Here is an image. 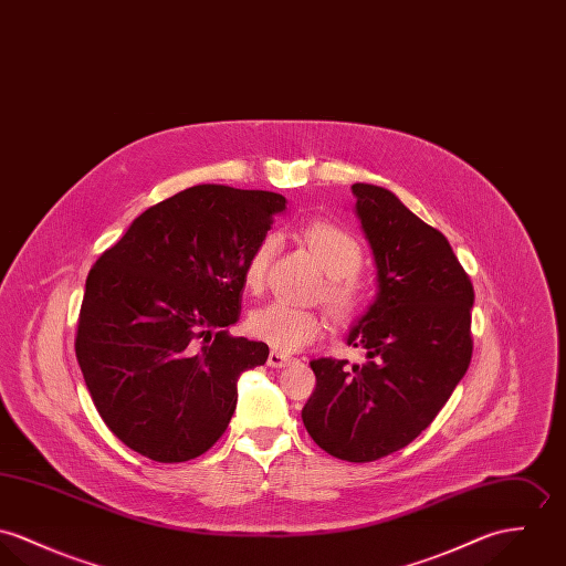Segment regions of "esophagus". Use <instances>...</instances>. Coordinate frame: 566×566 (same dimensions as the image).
Here are the masks:
<instances>
[{
    "mask_svg": "<svg viewBox=\"0 0 566 566\" xmlns=\"http://www.w3.org/2000/svg\"><path fill=\"white\" fill-rule=\"evenodd\" d=\"M291 356L289 354H282V352H271L269 354V358H266V365L269 367H275V369H280V367H286V365H291Z\"/></svg>",
    "mask_w": 566,
    "mask_h": 566,
    "instance_id": "1",
    "label": "esophagus"
}]
</instances>
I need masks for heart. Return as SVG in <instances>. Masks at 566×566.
Instances as JSON below:
<instances>
[{
    "mask_svg": "<svg viewBox=\"0 0 566 566\" xmlns=\"http://www.w3.org/2000/svg\"><path fill=\"white\" fill-rule=\"evenodd\" d=\"M304 241L329 275L325 300L338 316H352L360 308L363 289L356 273L363 269V248L345 228L329 221H314L304 228ZM277 250V237L264 234L245 260L243 280L250 291H260ZM250 334L280 352H295L313 343L325 329V318L314 311L297 308L284 302H271L248 318Z\"/></svg>",
    "mask_w": 566,
    "mask_h": 566,
    "instance_id": "b5f03b06",
    "label": "heart"
}]
</instances>
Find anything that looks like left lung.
I'll list each match as a JSON object with an SVG mask.
<instances>
[{
	"mask_svg": "<svg viewBox=\"0 0 566 566\" xmlns=\"http://www.w3.org/2000/svg\"><path fill=\"white\" fill-rule=\"evenodd\" d=\"M352 192L377 266L376 302L347 338L365 363L313 360L316 386L302 419L329 455L374 462L417 439L467 374L475 293L437 228L390 190Z\"/></svg>",
	"mask_w": 566,
	"mask_h": 566,
	"instance_id": "1",
	"label": "left lung"
}]
</instances>
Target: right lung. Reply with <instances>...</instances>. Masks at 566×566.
Instances as JSON below:
<instances>
[{
	"label": "right lung",
	"instance_id": "obj_1",
	"mask_svg": "<svg viewBox=\"0 0 566 566\" xmlns=\"http://www.w3.org/2000/svg\"><path fill=\"white\" fill-rule=\"evenodd\" d=\"M286 199L197 185L147 208L86 277L75 356L108 430L156 462L206 453L269 347L232 336L243 269Z\"/></svg>",
	"mask_w": 566,
	"mask_h": 566
}]
</instances>
